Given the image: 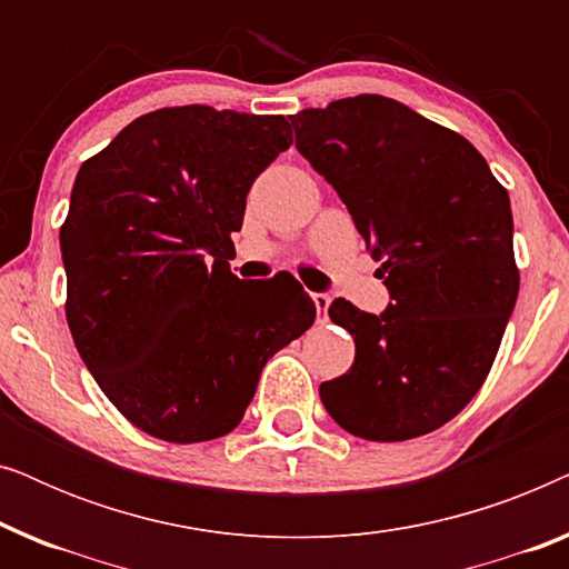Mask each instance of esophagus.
Segmentation results:
<instances>
[{
	"instance_id": "obj_1",
	"label": "esophagus",
	"mask_w": 569,
	"mask_h": 569,
	"mask_svg": "<svg viewBox=\"0 0 569 569\" xmlns=\"http://www.w3.org/2000/svg\"><path fill=\"white\" fill-rule=\"evenodd\" d=\"M313 302H316V316H318V323H323V321H326V316H329L331 295H329V292H313Z\"/></svg>"
}]
</instances>
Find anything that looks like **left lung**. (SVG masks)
Listing matches in <instances>:
<instances>
[{"label":"left lung","mask_w":569,"mask_h":569,"mask_svg":"<svg viewBox=\"0 0 569 569\" xmlns=\"http://www.w3.org/2000/svg\"><path fill=\"white\" fill-rule=\"evenodd\" d=\"M290 121L295 147L337 189L391 295L380 316L331 302L355 362L321 383L323 407L365 440L438 430L477 396L516 308L508 191L477 147L393 98L333 100Z\"/></svg>","instance_id":"8db88e82"}]
</instances>
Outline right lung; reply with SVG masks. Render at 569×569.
<instances>
[{"mask_svg":"<svg viewBox=\"0 0 569 569\" xmlns=\"http://www.w3.org/2000/svg\"><path fill=\"white\" fill-rule=\"evenodd\" d=\"M292 144L284 116L178 106L82 162L61 224L67 323L116 409L168 442L236 430L263 365L316 321L298 279L230 271L256 176Z\"/></svg>","mask_w":569,"mask_h":569,"instance_id":"right-lung-1","label":"right lung"}]
</instances>
